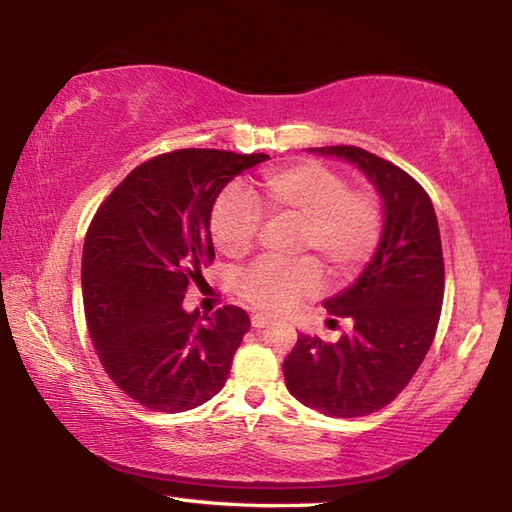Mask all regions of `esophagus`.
<instances>
[{
	"label": "esophagus",
	"instance_id": "1",
	"mask_svg": "<svg viewBox=\"0 0 512 512\" xmlns=\"http://www.w3.org/2000/svg\"><path fill=\"white\" fill-rule=\"evenodd\" d=\"M250 325H253L255 329H264V327L271 325V318H266L262 314H255L253 318H250Z\"/></svg>",
	"mask_w": 512,
	"mask_h": 512
}]
</instances>
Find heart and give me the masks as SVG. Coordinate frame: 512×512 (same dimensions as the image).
<instances>
[{"label": "heart", "mask_w": 512, "mask_h": 512, "mask_svg": "<svg viewBox=\"0 0 512 512\" xmlns=\"http://www.w3.org/2000/svg\"><path fill=\"white\" fill-rule=\"evenodd\" d=\"M250 198L228 189L212 207L210 235L230 259L255 246L259 213L296 221V253H309L336 282H348L375 255L381 237V205L366 189H348L343 176L318 162H300L264 173ZM320 287V271L309 257L298 262H259L239 277L237 291L250 307L282 314Z\"/></svg>", "instance_id": "obj_1"}]
</instances>
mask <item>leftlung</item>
Masks as SVG:
<instances>
[{
	"label": "left lung",
	"instance_id": "left-lung-1",
	"mask_svg": "<svg viewBox=\"0 0 512 512\" xmlns=\"http://www.w3.org/2000/svg\"><path fill=\"white\" fill-rule=\"evenodd\" d=\"M311 153L357 167L377 189L384 228L375 255L348 289L327 298L332 316L350 318L336 343L300 334L284 359L289 393L332 418H359L404 391L436 336L445 264L431 198L409 173L357 146Z\"/></svg>",
	"mask_w": 512,
	"mask_h": 512
}]
</instances>
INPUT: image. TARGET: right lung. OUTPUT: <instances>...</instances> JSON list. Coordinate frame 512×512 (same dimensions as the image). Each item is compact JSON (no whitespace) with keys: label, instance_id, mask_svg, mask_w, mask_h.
Here are the masks:
<instances>
[{"label":"right lung","instance_id":"obj_1","mask_svg":"<svg viewBox=\"0 0 512 512\" xmlns=\"http://www.w3.org/2000/svg\"><path fill=\"white\" fill-rule=\"evenodd\" d=\"M266 153L180 149L140 164L94 214L83 246V307L108 377L146 409L180 413L221 391L250 329L244 309L183 307L214 259L221 189Z\"/></svg>","mask_w":512,"mask_h":512}]
</instances>
